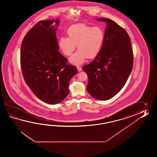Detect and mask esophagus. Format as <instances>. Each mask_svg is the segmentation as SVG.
<instances>
[{
  "label": "esophagus",
  "instance_id": "34e87169",
  "mask_svg": "<svg viewBox=\"0 0 157 157\" xmlns=\"http://www.w3.org/2000/svg\"><path fill=\"white\" fill-rule=\"evenodd\" d=\"M77 69L78 72H81L82 71V68L80 66H77Z\"/></svg>",
  "mask_w": 157,
  "mask_h": 157
}]
</instances>
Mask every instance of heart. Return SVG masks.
Segmentation results:
<instances>
[{
	"mask_svg": "<svg viewBox=\"0 0 157 157\" xmlns=\"http://www.w3.org/2000/svg\"><path fill=\"white\" fill-rule=\"evenodd\" d=\"M67 37L62 36L59 41L60 49L70 56L77 47V52L70 58L75 65L83 63L87 58H93L99 53L105 39L103 29L99 26L92 27L85 24H78L70 27Z\"/></svg>",
	"mask_w": 157,
	"mask_h": 157,
	"instance_id": "b5f03b06",
	"label": "heart"
}]
</instances>
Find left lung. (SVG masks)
I'll return each instance as SVG.
<instances>
[{"mask_svg":"<svg viewBox=\"0 0 157 157\" xmlns=\"http://www.w3.org/2000/svg\"><path fill=\"white\" fill-rule=\"evenodd\" d=\"M105 22V39L99 53L89 64L82 67L87 75V90L94 98L109 100L120 91L133 67V52L127 32L113 21Z\"/></svg>","mask_w":157,"mask_h":157,"instance_id":"1","label":"left lung"}]
</instances>
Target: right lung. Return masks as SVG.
Instances as JSON below:
<instances>
[{"mask_svg":"<svg viewBox=\"0 0 157 157\" xmlns=\"http://www.w3.org/2000/svg\"><path fill=\"white\" fill-rule=\"evenodd\" d=\"M59 20L39 21L24 37L21 49V67L28 86L39 99L59 103L69 94L76 67L67 64L59 50L56 31Z\"/></svg>","mask_w":157,"mask_h":157,"instance_id":"add662e5","label":"right lung"}]
</instances>
